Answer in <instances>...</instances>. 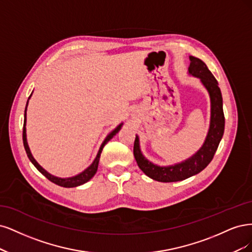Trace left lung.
<instances>
[{"mask_svg":"<svg viewBox=\"0 0 252 252\" xmlns=\"http://www.w3.org/2000/svg\"><path fill=\"white\" fill-rule=\"evenodd\" d=\"M189 73L201 80L210 97L209 129L204 143L194 155L180 163L168 166H159L145 158L140 150L139 137L136 136L134 142V157L137 164L145 175L159 182L182 181L199 174L213 160L224 134L225 117L223 112V99L217 79L208 70L204 62L194 56H189Z\"/></svg>","mask_w":252,"mask_h":252,"instance_id":"left-lung-1","label":"left lung"}]
</instances>
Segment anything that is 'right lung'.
Segmentation results:
<instances>
[{
    "label": "right lung",
    "mask_w": 252,
    "mask_h": 252,
    "mask_svg": "<svg viewBox=\"0 0 252 252\" xmlns=\"http://www.w3.org/2000/svg\"><path fill=\"white\" fill-rule=\"evenodd\" d=\"M31 95H32V93H31ZM31 95L29 96V98L31 97ZM27 105H28V101H27L26 109H25V115H24V127H23V142H24V148H25V151L27 153V156H28L29 160L32 162V164H33L38 169L39 173H42L47 178L48 180H50L51 182L58 184L60 186H63V188H76V186L82 185V184L88 182L90 179H92V178L94 177V175L97 172V168H98L100 154L102 152L103 147L112 139L113 137H114L120 131L121 126H123V125H124V124H120L115 129H113V131L107 137H105V139L103 140L102 144L100 145V149H99L98 153H97V156L94 159V161L92 162V164L89 166V167H87L84 170V172H82V173L76 175V176L70 177V178H59V177H55V176L49 174V173L47 172V170H45L42 166H40L36 162V160L33 158V156H32V154L30 152V149H29L28 143H27V137H26V120H27L26 119V110H27Z\"/></svg>",
    "instance_id": "add662e5"
}]
</instances>
